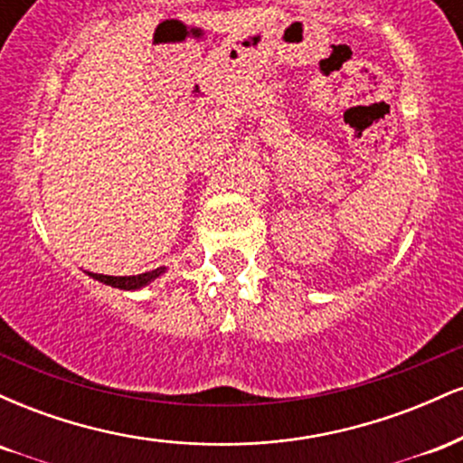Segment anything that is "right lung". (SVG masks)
Wrapping results in <instances>:
<instances>
[{
    "instance_id": "add662e5",
    "label": "right lung",
    "mask_w": 463,
    "mask_h": 463,
    "mask_svg": "<svg viewBox=\"0 0 463 463\" xmlns=\"http://www.w3.org/2000/svg\"><path fill=\"white\" fill-rule=\"evenodd\" d=\"M161 272H163V268H156V269H152V272L137 274V276H106V274H91V276L110 287H119V289H139V287L147 285L150 280L156 279Z\"/></svg>"
}]
</instances>
